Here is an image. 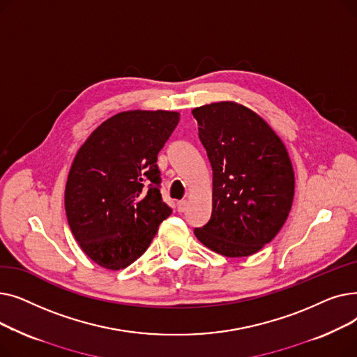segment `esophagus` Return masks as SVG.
I'll list each match as a JSON object with an SVG mask.
<instances>
[{
  "instance_id": "1",
  "label": "esophagus",
  "mask_w": 357,
  "mask_h": 357,
  "mask_svg": "<svg viewBox=\"0 0 357 357\" xmlns=\"http://www.w3.org/2000/svg\"><path fill=\"white\" fill-rule=\"evenodd\" d=\"M186 208H188V201L182 199V201L178 202V211H179V213H185Z\"/></svg>"
}]
</instances>
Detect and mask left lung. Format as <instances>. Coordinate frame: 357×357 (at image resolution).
Wrapping results in <instances>:
<instances>
[{
    "mask_svg": "<svg viewBox=\"0 0 357 357\" xmlns=\"http://www.w3.org/2000/svg\"><path fill=\"white\" fill-rule=\"evenodd\" d=\"M213 167V213L195 229L226 257L255 255L279 233L294 201L295 175L284 142L250 108L234 101L192 109Z\"/></svg>",
    "mask_w": 357,
    "mask_h": 357,
    "instance_id": "left-lung-1",
    "label": "left lung"
}]
</instances>
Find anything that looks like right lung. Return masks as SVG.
I'll return each instance as SVG.
<instances>
[{
	"mask_svg": "<svg viewBox=\"0 0 357 357\" xmlns=\"http://www.w3.org/2000/svg\"><path fill=\"white\" fill-rule=\"evenodd\" d=\"M176 111H123L92 131L68 175L65 210L84 253L120 271L137 260L172 210L162 201L158 153Z\"/></svg>",
	"mask_w": 357,
	"mask_h": 357,
	"instance_id": "right-lung-1",
	"label": "right lung"
}]
</instances>
